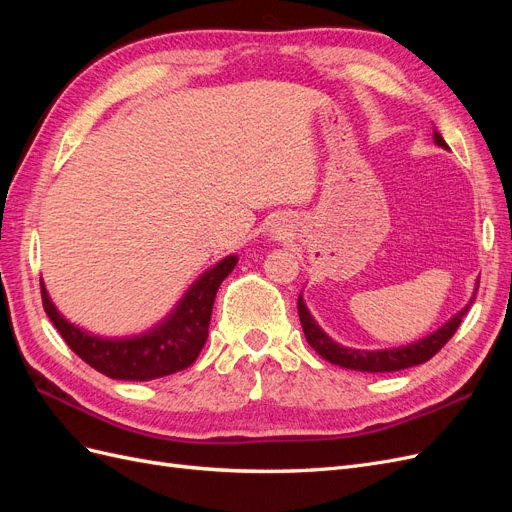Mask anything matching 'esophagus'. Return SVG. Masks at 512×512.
I'll return each mask as SVG.
<instances>
[{"mask_svg":"<svg viewBox=\"0 0 512 512\" xmlns=\"http://www.w3.org/2000/svg\"><path fill=\"white\" fill-rule=\"evenodd\" d=\"M277 232H280V230H277Z\"/></svg>","mask_w":512,"mask_h":512,"instance_id":"1","label":"esophagus"}]
</instances>
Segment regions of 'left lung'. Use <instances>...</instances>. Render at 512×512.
Here are the masks:
<instances>
[{"label": "left lung", "mask_w": 512, "mask_h": 512, "mask_svg": "<svg viewBox=\"0 0 512 512\" xmlns=\"http://www.w3.org/2000/svg\"><path fill=\"white\" fill-rule=\"evenodd\" d=\"M433 141H436V145L448 149V145L444 143V138L440 136L438 130H433ZM476 290H478V286L474 288L470 303L476 297ZM470 303L463 307L461 312H457L451 320L444 322L438 331H433L431 335L418 339V342H414V344L389 348V350H356V348L339 346L318 327L316 320L312 318V314H309V309H307L301 294H299L297 307H299V318H301V327H303L307 344L312 346L324 361H329V363L339 365V367H346V369H354V371L382 374V371H399V369H408V367H414V365H421V363L429 361L431 356L436 354L448 342V339L455 335V331L459 329V324H461V318L468 314Z\"/></svg>", "instance_id": "obj_1"}]
</instances>
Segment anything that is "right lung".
Returning <instances> with one entry per match:
<instances>
[{
	"instance_id": "1",
	"label": "right lung",
	"mask_w": 512,
	"mask_h": 512,
	"mask_svg": "<svg viewBox=\"0 0 512 512\" xmlns=\"http://www.w3.org/2000/svg\"><path fill=\"white\" fill-rule=\"evenodd\" d=\"M237 260L232 254L207 269L183 294L173 314L151 331L134 337H98L79 329L57 312L44 284H40L42 305L64 342L87 365L113 380L145 382L177 374L198 359L209 335L215 292L237 267Z\"/></svg>"
}]
</instances>
